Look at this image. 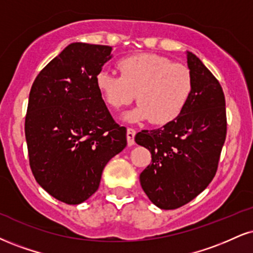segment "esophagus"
<instances>
[{"mask_svg":"<svg viewBox=\"0 0 253 253\" xmlns=\"http://www.w3.org/2000/svg\"><path fill=\"white\" fill-rule=\"evenodd\" d=\"M136 134V130L134 128H127V133H126V136H127V144L128 146H132L134 145V136Z\"/></svg>","mask_w":253,"mask_h":253,"instance_id":"esophagus-1","label":"esophagus"}]
</instances>
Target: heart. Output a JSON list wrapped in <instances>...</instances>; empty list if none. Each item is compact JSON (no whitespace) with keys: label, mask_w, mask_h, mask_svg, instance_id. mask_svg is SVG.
Instances as JSON below:
<instances>
[{"label":"heart","mask_w":253,"mask_h":253,"mask_svg":"<svg viewBox=\"0 0 253 253\" xmlns=\"http://www.w3.org/2000/svg\"><path fill=\"white\" fill-rule=\"evenodd\" d=\"M120 75L100 71L95 77L97 89L111 108L118 109L134 100L139 106L126 119L132 123L148 120L166 125L181 114L193 93L194 80L186 65L173 62L157 54H136L118 62Z\"/></svg>","instance_id":"1"}]
</instances>
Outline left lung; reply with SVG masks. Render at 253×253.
<instances>
[{
	"mask_svg": "<svg viewBox=\"0 0 253 253\" xmlns=\"http://www.w3.org/2000/svg\"><path fill=\"white\" fill-rule=\"evenodd\" d=\"M187 65L194 87L181 114L161 128L135 135L136 144L152 154V163L140 174V184L151 202L163 210L181 208L209 186L226 138L223 88L190 51Z\"/></svg>",
	"mask_w": 253,
	"mask_h": 253,
	"instance_id": "obj_1",
	"label": "left lung"
}]
</instances>
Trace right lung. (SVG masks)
Masks as SVG:
<instances>
[{
    "mask_svg": "<svg viewBox=\"0 0 253 253\" xmlns=\"http://www.w3.org/2000/svg\"><path fill=\"white\" fill-rule=\"evenodd\" d=\"M112 47L75 42L39 73L29 93L24 133L35 180L77 205L99 188L106 164L126 147V127L109 113L95 77Z\"/></svg>",
    "mask_w": 253,
    "mask_h": 253,
    "instance_id": "1",
    "label": "right lung"
}]
</instances>
